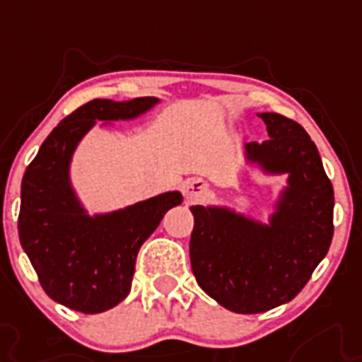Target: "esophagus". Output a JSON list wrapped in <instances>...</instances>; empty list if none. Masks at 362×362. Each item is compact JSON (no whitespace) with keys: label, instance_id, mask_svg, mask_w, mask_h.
I'll return each instance as SVG.
<instances>
[{"label":"esophagus","instance_id":"1","mask_svg":"<svg viewBox=\"0 0 362 362\" xmlns=\"http://www.w3.org/2000/svg\"><path fill=\"white\" fill-rule=\"evenodd\" d=\"M206 192V186L203 184V180H187L184 184V193H186L187 199H197L201 195H204Z\"/></svg>","mask_w":362,"mask_h":362}]
</instances>
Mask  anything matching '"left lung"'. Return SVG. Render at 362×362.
Returning a JSON list of instances; mask_svg holds the SVG:
<instances>
[{
    "label": "left lung",
    "mask_w": 362,
    "mask_h": 362,
    "mask_svg": "<svg viewBox=\"0 0 362 362\" xmlns=\"http://www.w3.org/2000/svg\"><path fill=\"white\" fill-rule=\"evenodd\" d=\"M259 116L270 139L247 142V156L270 173H289V189L270 226L229 210L192 206L195 280L237 314H261L297 297L334 235V192L314 141L286 116Z\"/></svg>",
    "instance_id": "obj_1"
}]
</instances>
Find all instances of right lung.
<instances>
[{
    "label": "right lung",
    "instance_id": "right-lung-1",
    "mask_svg": "<svg viewBox=\"0 0 362 362\" xmlns=\"http://www.w3.org/2000/svg\"><path fill=\"white\" fill-rule=\"evenodd\" d=\"M158 99L127 103L93 99L65 116L45 139L22 178L20 244L48 297L82 314L115 308L131 289L136 253L165 212L182 203L178 192L90 218L69 187L67 167L76 142L95 120L133 118Z\"/></svg>",
    "mask_w": 362,
    "mask_h": 362
}]
</instances>
